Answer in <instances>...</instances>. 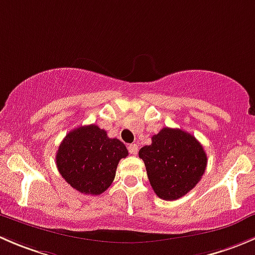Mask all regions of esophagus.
Masks as SVG:
<instances>
[{"label": "esophagus", "mask_w": 255, "mask_h": 255, "mask_svg": "<svg viewBox=\"0 0 255 255\" xmlns=\"http://www.w3.org/2000/svg\"><path fill=\"white\" fill-rule=\"evenodd\" d=\"M128 151H129V154H132V155H135V154L138 153L137 144H129V145H128Z\"/></svg>", "instance_id": "obj_1"}]
</instances>
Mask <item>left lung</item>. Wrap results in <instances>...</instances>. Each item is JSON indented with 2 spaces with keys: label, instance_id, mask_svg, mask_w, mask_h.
<instances>
[{
  "label": "left lung",
  "instance_id": "left-lung-1",
  "mask_svg": "<svg viewBox=\"0 0 255 255\" xmlns=\"http://www.w3.org/2000/svg\"><path fill=\"white\" fill-rule=\"evenodd\" d=\"M149 182L160 199L174 201L196 186L206 170L204 146L192 134L179 128H163L140 148Z\"/></svg>",
  "mask_w": 255,
  "mask_h": 255
}]
</instances>
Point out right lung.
<instances>
[{
    "instance_id": "1",
    "label": "right lung",
    "mask_w": 255,
    "mask_h": 255,
    "mask_svg": "<svg viewBox=\"0 0 255 255\" xmlns=\"http://www.w3.org/2000/svg\"><path fill=\"white\" fill-rule=\"evenodd\" d=\"M128 155L126 145L106 130L90 125L73 129L60 143L56 153L59 173L71 187L86 195H100L115 180L116 169Z\"/></svg>"
}]
</instances>
